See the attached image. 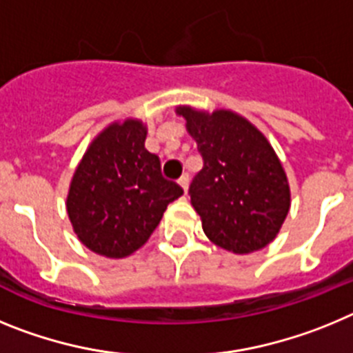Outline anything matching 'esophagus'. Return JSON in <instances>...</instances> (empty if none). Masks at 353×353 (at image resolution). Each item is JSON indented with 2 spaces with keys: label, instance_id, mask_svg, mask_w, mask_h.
Wrapping results in <instances>:
<instances>
[{
  "label": "esophagus",
  "instance_id": "34e87169",
  "mask_svg": "<svg viewBox=\"0 0 353 353\" xmlns=\"http://www.w3.org/2000/svg\"><path fill=\"white\" fill-rule=\"evenodd\" d=\"M179 183H180V187H182V189H183V192H187V189H189V174L183 173L182 176H180Z\"/></svg>",
  "mask_w": 353,
  "mask_h": 353
}]
</instances>
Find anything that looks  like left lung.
<instances>
[{"mask_svg":"<svg viewBox=\"0 0 353 353\" xmlns=\"http://www.w3.org/2000/svg\"><path fill=\"white\" fill-rule=\"evenodd\" d=\"M203 157L189 189L205 235L215 245L248 254L269 245L290 210V185L276 152L244 117L179 105Z\"/></svg>","mask_w":353,"mask_h":353,"instance_id":"obj_1","label":"left lung"}]
</instances>
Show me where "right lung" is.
<instances>
[{"instance_id":"add662e5","label":"right lung","mask_w":353,"mask_h":353,"mask_svg":"<svg viewBox=\"0 0 353 353\" xmlns=\"http://www.w3.org/2000/svg\"><path fill=\"white\" fill-rule=\"evenodd\" d=\"M146 125L127 118L105 127L77 164L67 196L74 233L90 251L125 258L138 251L171 201L183 194L145 148Z\"/></svg>"}]
</instances>
